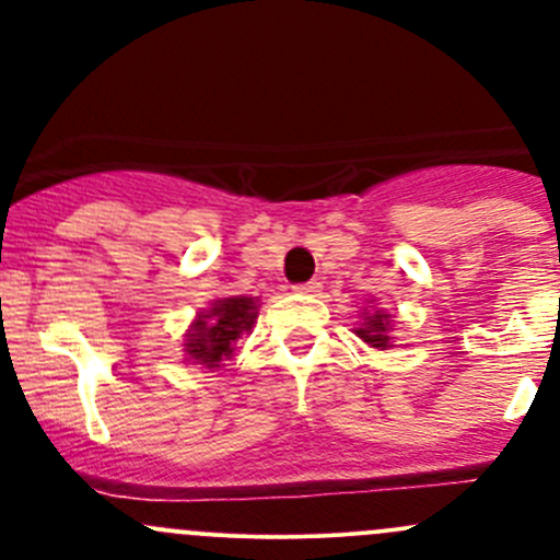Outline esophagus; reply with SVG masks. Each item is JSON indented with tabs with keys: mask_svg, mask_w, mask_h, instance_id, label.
Here are the masks:
<instances>
[{
	"mask_svg": "<svg viewBox=\"0 0 560 560\" xmlns=\"http://www.w3.org/2000/svg\"><path fill=\"white\" fill-rule=\"evenodd\" d=\"M322 290V284H319V281H306V284H298L295 287V292H301V295H316V292H319Z\"/></svg>",
	"mask_w": 560,
	"mask_h": 560,
	"instance_id": "34e87169",
	"label": "esophagus"
}]
</instances>
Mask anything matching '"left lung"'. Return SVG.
I'll return each mask as SVG.
<instances>
[{"label": "left lung", "mask_w": 560, "mask_h": 560, "mask_svg": "<svg viewBox=\"0 0 560 560\" xmlns=\"http://www.w3.org/2000/svg\"><path fill=\"white\" fill-rule=\"evenodd\" d=\"M387 325H389V314L376 312V314L365 316L363 327H358V330H354V332H358V336L363 338L365 343H371V347H376V349H387V347H389Z\"/></svg>", "instance_id": "obj_1"}]
</instances>
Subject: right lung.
I'll list each match as a JSON object with an SVG mask.
<instances>
[{
    "label": "right lung",
    "mask_w": 560,
    "mask_h": 560,
    "mask_svg": "<svg viewBox=\"0 0 560 560\" xmlns=\"http://www.w3.org/2000/svg\"><path fill=\"white\" fill-rule=\"evenodd\" d=\"M254 319H257V303L252 298L217 301L211 312L197 316L191 330L186 332L184 352L200 365L219 369V363L233 354V343L238 341L241 332L252 330Z\"/></svg>",
    "instance_id": "1"
}]
</instances>
